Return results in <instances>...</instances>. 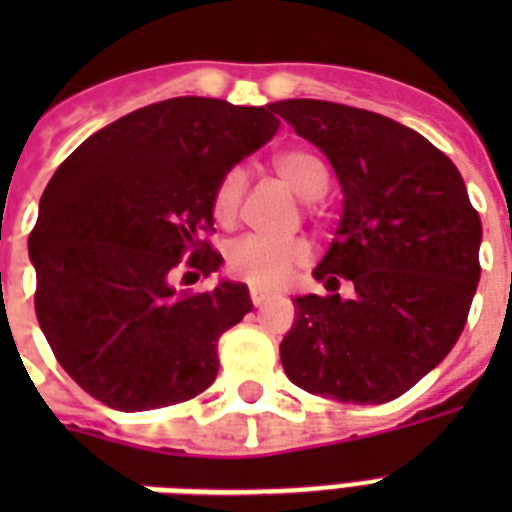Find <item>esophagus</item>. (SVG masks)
<instances>
[{
	"label": "esophagus",
	"instance_id": "esophagus-1",
	"mask_svg": "<svg viewBox=\"0 0 512 512\" xmlns=\"http://www.w3.org/2000/svg\"><path fill=\"white\" fill-rule=\"evenodd\" d=\"M249 297H252V303L257 305V308H260V305L265 303V300H268V292H263V289H252V292H249Z\"/></svg>",
	"mask_w": 512,
	"mask_h": 512
}]
</instances>
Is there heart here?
<instances>
[{"mask_svg":"<svg viewBox=\"0 0 512 512\" xmlns=\"http://www.w3.org/2000/svg\"><path fill=\"white\" fill-rule=\"evenodd\" d=\"M276 172L284 180L289 191L295 193L297 199L316 201L324 196L329 185V172L319 156L311 151H284L276 156ZM244 185L247 175L241 167L225 172L212 196V212H215L217 223H233L239 215L241 196H244ZM305 257V247L300 241L292 239H273V236H244V239L233 241L228 249V271L239 281L257 289H273L281 287L284 281L292 276L295 265Z\"/></svg>","mask_w":512,"mask_h":512,"instance_id":"heart-1","label":"heart"}]
</instances>
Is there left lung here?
<instances>
[{
	"label": "left lung",
	"instance_id": "8db88e82",
	"mask_svg": "<svg viewBox=\"0 0 512 512\" xmlns=\"http://www.w3.org/2000/svg\"><path fill=\"white\" fill-rule=\"evenodd\" d=\"M327 156L342 212L313 268L327 297L295 300L281 364L297 388L345 404H385L454 348L481 265V220L452 159L388 116L327 100L271 103ZM351 281L340 298L339 281Z\"/></svg>",
	"mask_w": 512,
	"mask_h": 512
}]
</instances>
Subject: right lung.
Instances as JSON below:
<instances>
[{
    "mask_svg": "<svg viewBox=\"0 0 512 512\" xmlns=\"http://www.w3.org/2000/svg\"><path fill=\"white\" fill-rule=\"evenodd\" d=\"M276 130L271 106L185 95L116 119L55 170L28 236L36 319L90 396L146 412L215 382L217 340L252 311L249 287L220 279L180 295L172 276L185 255L220 271L199 239L215 188Z\"/></svg>",
    "mask_w": 512,
    "mask_h": 512,
    "instance_id": "1",
    "label": "right lung"
}]
</instances>
